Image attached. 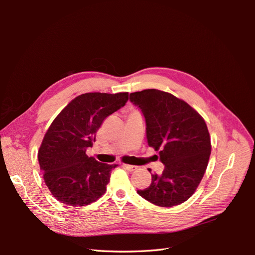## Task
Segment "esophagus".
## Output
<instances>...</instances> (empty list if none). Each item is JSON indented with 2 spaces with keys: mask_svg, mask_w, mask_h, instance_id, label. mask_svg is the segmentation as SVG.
I'll list each match as a JSON object with an SVG mask.
<instances>
[{
  "mask_svg": "<svg viewBox=\"0 0 255 255\" xmlns=\"http://www.w3.org/2000/svg\"><path fill=\"white\" fill-rule=\"evenodd\" d=\"M123 167H125L126 169H128V171H135L137 170V166H134V165H128V164H123Z\"/></svg>",
  "mask_w": 255,
  "mask_h": 255,
  "instance_id": "esophagus-1",
  "label": "esophagus"
}]
</instances>
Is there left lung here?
Returning <instances> with one entry per match:
<instances>
[{
  "label": "left lung",
  "instance_id": "left-lung-1",
  "mask_svg": "<svg viewBox=\"0 0 255 255\" xmlns=\"http://www.w3.org/2000/svg\"><path fill=\"white\" fill-rule=\"evenodd\" d=\"M129 101L143 114L148 144L158 151L165 165L161 174H152L150 186L137 190L138 195L163 207L187 201L201 182L211 155L204 119L183 100L157 89L133 92Z\"/></svg>",
  "mask_w": 255,
  "mask_h": 255
}]
</instances>
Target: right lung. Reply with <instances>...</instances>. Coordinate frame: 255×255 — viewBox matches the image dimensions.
Masks as SVG:
<instances>
[{
	"mask_svg": "<svg viewBox=\"0 0 255 255\" xmlns=\"http://www.w3.org/2000/svg\"><path fill=\"white\" fill-rule=\"evenodd\" d=\"M128 92H88L73 99L53 120L38 151L43 179L53 197L70 206H86L106 191L118 165L100 163L86 150L104 119L125 106Z\"/></svg>",
	"mask_w": 255,
	"mask_h": 255,
	"instance_id": "add662e5",
	"label": "right lung"
}]
</instances>
